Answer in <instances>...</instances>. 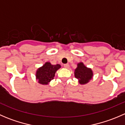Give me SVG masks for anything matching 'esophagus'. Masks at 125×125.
Here are the masks:
<instances>
[{
	"mask_svg": "<svg viewBox=\"0 0 125 125\" xmlns=\"http://www.w3.org/2000/svg\"><path fill=\"white\" fill-rule=\"evenodd\" d=\"M64 68H70V65H68V64H65V65H63Z\"/></svg>",
	"mask_w": 125,
	"mask_h": 125,
	"instance_id": "obj_1",
	"label": "esophagus"
}]
</instances>
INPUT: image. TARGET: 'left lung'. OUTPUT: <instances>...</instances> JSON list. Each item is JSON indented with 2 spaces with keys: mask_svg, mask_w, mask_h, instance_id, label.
I'll use <instances>...</instances> for the list:
<instances>
[{
  "mask_svg": "<svg viewBox=\"0 0 125 125\" xmlns=\"http://www.w3.org/2000/svg\"><path fill=\"white\" fill-rule=\"evenodd\" d=\"M74 76L79 80L80 85L88 83L93 77V71L89 68H87L83 62L77 64V67L74 70Z\"/></svg>",
  "mask_w": 125,
  "mask_h": 125,
  "instance_id": "obj_1",
  "label": "left lung"
}]
</instances>
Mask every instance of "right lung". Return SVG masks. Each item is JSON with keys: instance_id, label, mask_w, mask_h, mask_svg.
Listing matches in <instances>:
<instances>
[{"instance_id": "obj_1", "label": "right lung", "mask_w": 125, "mask_h": 125, "mask_svg": "<svg viewBox=\"0 0 125 125\" xmlns=\"http://www.w3.org/2000/svg\"><path fill=\"white\" fill-rule=\"evenodd\" d=\"M61 68L59 64L52 65L47 62L42 66L39 68L36 71V80L41 85H48L54 79L56 71Z\"/></svg>"}]
</instances>
